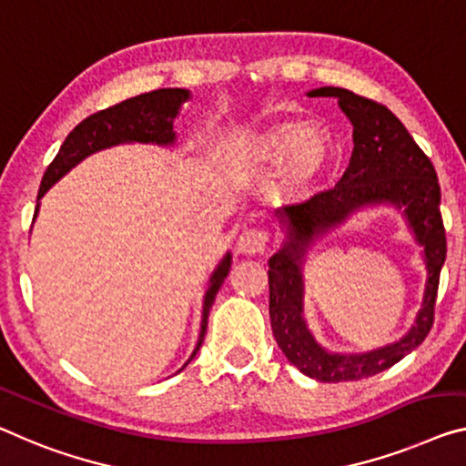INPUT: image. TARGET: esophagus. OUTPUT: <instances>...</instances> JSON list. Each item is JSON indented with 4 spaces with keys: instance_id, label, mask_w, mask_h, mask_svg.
Listing matches in <instances>:
<instances>
[{
    "instance_id": "obj_1",
    "label": "esophagus",
    "mask_w": 466,
    "mask_h": 466,
    "mask_svg": "<svg viewBox=\"0 0 466 466\" xmlns=\"http://www.w3.org/2000/svg\"><path fill=\"white\" fill-rule=\"evenodd\" d=\"M267 243H268V233L260 227H252V228H246V231L239 235L238 249L243 254H258L267 248Z\"/></svg>"
}]
</instances>
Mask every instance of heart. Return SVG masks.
Segmentation results:
<instances>
[{
    "mask_svg": "<svg viewBox=\"0 0 466 466\" xmlns=\"http://www.w3.org/2000/svg\"><path fill=\"white\" fill-rule=\"evenodd\" d=\"M256 154L264 162L279 164L288 158V181L304 187L325 168L331 156V143L319 128L279 125L256 139Z\"/></svg>",
    "mask_w": 466,
    "mask_h": 466,
    "instance_id": "heart-1",
    "label": "heart"
}]
</instances>
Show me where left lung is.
<instances>
[{
    "instance_id": "1",
    "label": "left lung",
    "mask_w": 466,
    "mask_h": 466,
    "mask_svg": "<svg viewBox=\"0 0 466 466\" xmlns=\"http://www.w3.org/2000/svg\"><path fill=\"white\" fill-rule=\"evenodd\" d=\"M308 97H335L354 127L350 167L333 189L277 210L285 225L283 248L268 260V312L273 335L288 360L323 383L358 381L393 367L419 348L433 327L440 270L446 260V228L440 212V183L427 158L396 114L373 99L341 87L308 91ZM391 203L405 210L424 248L428 283L418 320L405 338L364 355L329 353L303 320V252L314 237L337 226L362 205Z\"/></svg>"
}]
</instances>
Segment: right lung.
Returning a JSON list of instances; mask_svg holds the SVG:
<instances>
[{
	"instance_id": "right-lung-1",
	"label": "right lung",
	"mask_w": 466,
	"mask_h": 466,
	"mask_svg": "<svg viewBox=\"0 0 466 466\" xmlns=\"http://www.w3.org/2000/svg\"><path fill=\"white\" fill-rule=\"evenodd\" d=\"M189 99L187 89H156L149 93H141L137 97L125 99L112 108L99 110L91 114L78 123L73 131L68 133V137L64 139L58 156L54 162L49 164L46 175H43L39 196L41 199L46 196V191L52 187L56 181L68 173L70 168H75L78 162L87 158V156L99 152V149L118 146V143H158V146H170L175 143L177 133L173 131V123L178 114L181 104ZM39 204L35 208V217H37ZM231 268V254H227L210 277V288L204 296V312H202V331H199L198 346L189 356V360L183 364V369L193 360V356L198 354L199 346H202L206 327H208V314L214 298L223 285L225 277ZM181 369V370H183Z\"/></svg>"
}]
</instances>
